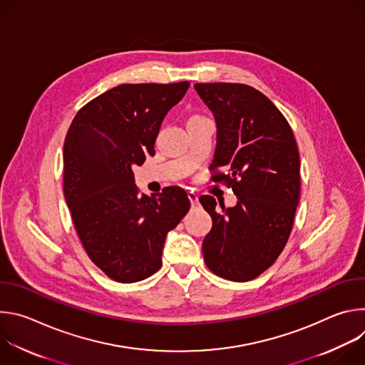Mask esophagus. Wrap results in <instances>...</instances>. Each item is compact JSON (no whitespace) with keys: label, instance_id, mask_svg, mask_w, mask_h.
Returning a JSON list of instances; mask_svg holds the SVG:
<instances>
[{"label":"esophagus","instance_id":"1","mask_svg":"<svg viewBox=\"0 0 365 365\" xmlns=\"http://www.w3.org/2000/svg\"><path fill=\"white\" fill-rule=\"evenodd\" d=\"M187 197H189V200H190V203H192V205H197L199 196H197V193H196V192H193V190L187 192Z\"/></svg>","mask_w":365,"mask_h":365}]
</instances>
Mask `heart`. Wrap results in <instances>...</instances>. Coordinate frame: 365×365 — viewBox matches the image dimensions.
Segmentation results:
<instances>
[{
    "label": "heart",
    "mask_w": 365,
    "mask_h": 365,
    "mask_svg": "<svg viewBox=\"0 0 365 365\" xmlns=\"http://www.w3.org/2000/svg\"><path fill=\"white\" fill-rule=\"evenodd\" d=\"M192 118H193V117H192Z\"/></svg>",
    "instance_id": "1"
}]
</instances>
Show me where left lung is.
<instances>
[{
	"label": "left lung",
	"mask_w": 365,
	"mask_h": 365,
	"mask_svg": "<svg viewBox=\"0 0 365 365\" xmlns=\"http://www.w3.org/2000/svg\"><path fill=\"white\" fill-rule=\"evenodd\" d=\"M217 123L214 182L237 195L217 211L212 196L199 197L212 218L202 242L205 263L217 276L248 282L266 272L292 232L300 197V158L293 131L274 103L244 83H196ZM225 172L221 173L220 169Z\"/></svg>",
	"instance_id": "left-lung-1"
}]
</instances>
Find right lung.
I'll return each mask as SVG.
<instances>
[{"label":"right lung","mask_w":365,"mask_h":365,"mask_svg":"<svg viewBox=\"0 0 365 365\" xmlns=\"http://www.w3.org/2000/svg\"><path fill=\"white\" fill-rule=\"evenodd\" d=\"M189 82L123 83L89 101L63 145V193L79 240L110 279L144 280L162 267L166 235L187 214L179 186L138 196L134 165L154 155L166 114Z\"/></svg>","instance_id":"obj_1"}]
</instances>
